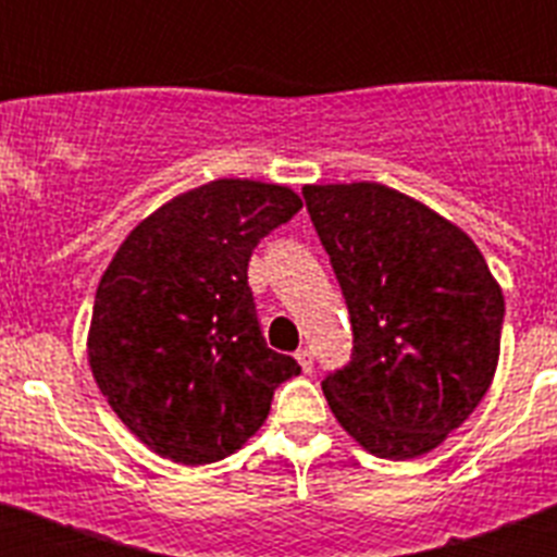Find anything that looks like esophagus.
<instances>
[{
  "label": "esophagus",
  "instance_id": "obj_1",
  "mask_svg": "<svg viewBox=\"0 0 557 557\" xmlns=\"http://www.w3.org/2000/svg\"><path fill=\"white\" fill-rule=\"evenodd\" d=\"M295 359L301 362L304 373L312 371V351H309V348H298V354H295Z\"/></svg>",
  "mask_w": 557,
  "mask_h": 557
}]
</instances>
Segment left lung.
Wrapping results in <instances>:
<instances>
[{"label": "left lung", "mask_w": 557, "mask_h": 557, "mask_svg": "<svg viewBox=\"0 0 557 557\" xmlns=\"http://www.w3.org/2000/svg\"><path fill=\"white\" fill-rule=\"evenodd\" d=\"M354 329L323 379L339 426L366 451L412 460L446 441L488 393L505 295L469 234L391 186H304Z\"/></svg>", "instance_id": "left-lung-1"}]
</instances>
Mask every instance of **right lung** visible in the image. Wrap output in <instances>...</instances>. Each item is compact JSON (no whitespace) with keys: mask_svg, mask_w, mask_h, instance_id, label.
<instances>
[{"mask_svg":"<svg viewBox=\"0 0 557 557\" xmlns=\"http://www.w3.org/2000/svg\"><path fill=\"white\" fill-rule=\"evenodd\" d=\"M289 186L220 178L166 200L113 253L97 287L88 366L122 424L181 466L234 455L301 366L268 348L248 262L301 209Z\"/></svg>","mask_w":557,"mask_h":557,"instance_id":"add662e5","label":"right lung"}]
</instances>
